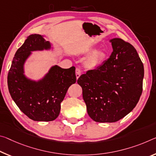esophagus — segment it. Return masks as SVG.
I'll use <instances>...</instances> for the list:
<instances>
[{"mask_svg":"<svg viewBox=\"0 0 156 156\" xmlns=\"http://www.w3.org/2000/svg\"><path fill=\"white\" fill-rule=\"evenodd\" d=\"M80 75H81V71H80V69L77 68V69H76V78L78 79L79 77H80Z\"/></svg>","mask_w":156,"mask_h":156,"instance_id":"34e87169","label":"esophagus"}]
</instances>
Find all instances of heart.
<instances>
[{"label": "heart", "instance_id": "obj_1", "mask_svg": "<svg viewBox=\"0 0 156 156\" xmlns=\"http://www.w3.org/2000/svg\"><path fill=\"white\" fill-rule=\"evenodd\" d=\"M93 48H90L87 51V53H90L93 51ZM106 52L103 50H96L90 53L87 58H86L84 65L87 69H93L97 68L106 58Z\"/></svg>", "mask_w": 156, "mask_h": 156}]
</instances>
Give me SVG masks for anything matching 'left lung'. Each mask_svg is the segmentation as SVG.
Segmentation results:
<instances>
[{"mask_svg": "<svg viewBox=\"0 0 156 156\" xmlns=\"http://www.w3.org/2000/svg\"><path fill=\"white\" fill-rule=\"evenodd\" d=\"M113 51L96 69L81 75L77 83L90 117L96 122H116L133 110L142 92L144 65L131 44L110 39Z\"/></svg>", "mask_w": 156, "mask_h": 156, "instance_id": "obj_1", "label": "left lung"}]
</instances>
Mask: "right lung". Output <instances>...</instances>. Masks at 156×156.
Instances as JSON below:
<instances>
[{
  "label": "right lung",
  "mask_w": 156,
  "mask_h": 156,
  "mask_svg": "<svg viewBox=\"0 0 156 156\" xmlns=\"http://www.w3.org/2000/svg\"><path fill=\"white\" fill-rule=\"evenodd\" d=\"M51 48V43L41 34L28 36L16 51L7 76V85L12 99L27 117L37 122H51L58 117L66 91L76 82L75 66L62 69L53 66L37 81L26 77L24 64L31 52L50 50Z\"/></svg>",
  "instance_id": "add662e5"
}]
</instances>
